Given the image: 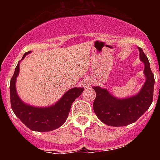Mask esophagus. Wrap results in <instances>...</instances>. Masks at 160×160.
<instances>
[{
	"mask_svg": "<svg viewBox=\"0 0 160 160\" xmlns=\"http://www.w3.org/2000/svg\"><path fill=\"white\" fill-rule=\"evenodd\" d=\"M82 85L85 89H88L92 85V81L89 78H84L82 81Z\"/></svg>",
	"mask_w": 160,
	"mask_h": 160,
	"instance_id": "34e87169",
	"label": "esophagus"
}]
</instances>
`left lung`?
Returning a JSON list of instances; mask_svg holds the SVG:
<instances>
[{"label":"left lung","instance_id":"left-lung-1","mask_svg":"<svg viewBox=\"0 0 160 160\" xmlns=\"http://www.w3.org/2000/svg\"><path fill=\"white\" fill-rule=\"evenodd\" d=\"M139 58L144 64L145 82L141 90L130 97H114L108 90L100 87H92L96 92L93 108L97 117L103 123L111 127H123L135 122L146 112L153 100L155 78L148 58L141 48Z\"/></svg>","mask_w":160,"mask_h":160}]
</instances>
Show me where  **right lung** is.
Returning a JSON list of instances; mask_svg holds the SVG:
<instances>
[{"label": "right lung", "mask_w": 160, "mask_h": 160, "mask_svg": "<svg viewBox=\"0 0 160 160\" xmlns=\"http://www.w3.org/2000/svg\"><path fill=\"white\" fill-rule=\"evenodd\" d=\"M27 52L23 55V60L26 55L30 53ZM20 61L15 68L13 75L10 81V101L11 107L16 116L19 118L28 128L32 131L46 132L58 129L66 122L72 103L83 92L82 87H73L67 90L60 99L49 107H34L25 103L18 96L16 88L17 78L20 71Z\"/></svg>", "instance_id": "1"}]
</instances>
